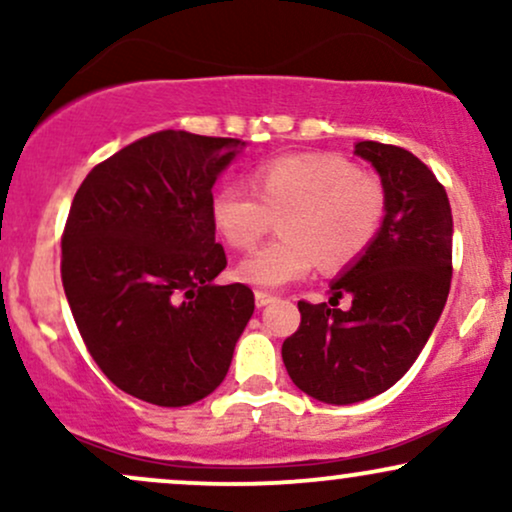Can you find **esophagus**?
<instances>
[{
	"mask_svg": "<svg viewBox=\"0 0 512 512\" xmlns=\"http://www.w3.org/2000/svg\"><path fill=\"white\" fill-rule=\"evenodd\" d=\"M255 303H257V308H264V305L274 303V296L267 291H255Z\"/></svg>",
	"mask_w": 512,
	"mask_h": 512,
	"instance_id": "obj_1",
	"label": "esophagus"
}]
</instances>
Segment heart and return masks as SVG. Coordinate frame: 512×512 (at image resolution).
I'll return each mask as SVG.
<instances>
[{
	"label": "heart",
	"instance_id": "b5f03b06",
	"mask_svg": "<svg viewBox=\"0 0 512 512\" xmlns=\"http://www.w3.org/2000/svg\"><path fill=\"white\" fill-rule=\"evenodd\" d=\"M255 192L226 185L211 199V219L231 248L250 250L281 219V240L238 264L257 289L301 281L320 260L344 269L366 255L385 219V187L339 154L281 156L252 175Z\"/></svg>",
	"mask_w": 512,
	"mask_h": 512
}]
</instances>
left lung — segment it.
I'll return each instance as SVG.
<instances>
[{"label": "left lung", "instance_id": "obj_1", "mask_svg": "<svg viewBox=\"0 0 512 512\" xmlns=\"http://www.w3.org/2000/svg\"><path fill=\"white\" fill-rule=\"evenodd\" d=\"M354 154L383 182V226L366 255L332 281L330 303H298L301 325L281 346L298 390L327 404L380 395L414 366L452 276V211L431 168L392 144L358 142ZM344 295L352 308L334 309Z\"/></svg>", "mask_w": 512, "mask_h": 512}]
</instances>
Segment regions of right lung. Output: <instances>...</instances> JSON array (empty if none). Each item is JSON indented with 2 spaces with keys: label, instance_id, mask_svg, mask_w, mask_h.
<instances>
[{
  "label": "right lung",
  "instance_id": "right-lung-1",
  "mask_svg": "<svg viewBox=\"0 0 512 512\" xmlns=\"http://www.w3.org/2000/svg\"><path fill=\"white\" fill-rule=\"evenodd\" d=\"M245 142L163 129L98 163L62 233V286L88 354L113 385L158 407L199 402L226 378L255 310L219 286L211 187Z\"/></svg>",
  "mask_w": 512,
  "mask_h": 512
}]
</instances>
